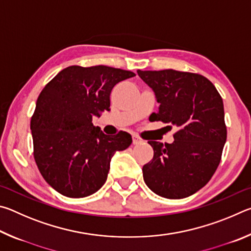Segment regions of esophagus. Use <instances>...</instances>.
<instances>
[{
  "label": "esophagus",
  "mask_w": 251,
  "mask_h": 251,
  "mask_svg": "<svg viewBox=\"0 0 251 251\" xmlns=\"http://www.w3.org/2000/svg\"><path fill=\"white\" fill-rule=\"evenodd\" d=\"M143 141L142 138H139L137 135H133V144L134 145H137V144H141Z\"/></svg>",
  "instance_id": "obj_1"
}]
</instances>
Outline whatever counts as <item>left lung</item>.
Instances as JSON below:
<instances>
[{
  "mask_svg": "<svg viewBox=\"0 0 251 251\" xmlns=\"http://www.w3.org/2000/svg\"><path fill=\"white\" fill-rule=\"evenodd\" d=\"M137 74L159 103L152 122L177 128L172 144L148 142L154 157L143 166L144 180L158 196L188 197L210 180L222 159L227 139L222 96L199 74L175 70H138Z\"/></svg>",
  "mask_w": 251,
  "mask_h": 251,
  "instance_id": "left-lung-1",
  "label": "left lung"
}]
</instances>
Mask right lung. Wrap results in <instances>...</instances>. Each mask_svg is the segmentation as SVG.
<instances>
[{"label": "right lung", "mask_w": 251, "mask_h": 251, "mask_svg": "<svg viewBox=\"0 0 251 251\" xmlns=\"http://www.w3.org/2000/svg\"><path fill=\"white\" fill-rule=\"evenodd\" d=\"M133 72L99 65L69 66L41 92L31 120L34 159L50 186L71 198L96 193L112 157L126 150V131L107 136L92 120L109 110L110 92Z\"/></svg>", "instance_id": "right-lung-1"}]
</instances>
